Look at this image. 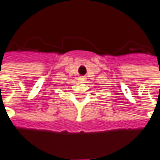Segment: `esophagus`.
<instances>
[{
  "instance_id": "esophagus-1",
  "label": "esophagus",
  "mask_w": 160,
  "mask_h": 160,
  "mask_svg": "<svg viewBox=\"0 0 160 160\" xmlns=\"http://www.w3.org/2000/svg\"><path fill=\"white\" fill-rule=\"evenodd\" d=\"M85 80V77H84V76H80V77L78 78V81H80V82H84Z\"/></svg>"
}]
</instances>
